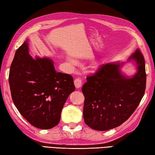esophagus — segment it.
Segmentation results:
<instances>
[{"instance_id":"1","label":"esophagus","mask_w":155,"mask_h":155,"mask_svg":"<svg viewBox=\"0 0 155 155\" xmlns=\"http://www.w3.org/2000/svg\"><path fill=\"white\" fill-rule=\"evenodd\" d=\"M74 84L76 88H81V86L82 85V80H81L80 78H76V79L74 80Z\"/></svg>"}]
</instances>
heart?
<instances>
[{"mask_svg":"<svg viewBox=\"0 0 155 155\" xmlns=\"http://www.w3.org/2000/svg\"><path fill=\"white\" fill-rule=\"evenodd\" d=\"M67 61H68V62H69V64L71 65V66H73V65L75 64V61L73 59L69 58L67 60Z\"/></svg>","mask_w":155,"mask_h":155,"instance_id":"obj_1","label":"heart"}]
</instances>
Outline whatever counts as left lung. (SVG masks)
Segmentation results:
<instances>
[{"label":"left lung","mask_w":155,"mask_h":155,"mask_svg":"<svg viewBox=\"0 0 155 155\" xmlns=\"http://www.w3.org/2000/svg\"><path fill=\"white\" fill-rule=\"evenodd\" d=\"M127 63H132L137 69L133 76H127L121 71ZM82 88L85 98V123L97 131L116 128L131 116L144 94V58L137 50L125 62L103 64L95 74L88 76Z\"/></svg>","instance_id":"obj_1"}]
</instances>
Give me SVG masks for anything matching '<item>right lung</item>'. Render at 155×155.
Wrapping results in <instances>:
<instances>
[{
	"label": "right lung",
	"mask_w": 155,
	"mask_h": 155,
	"mask_svg": "<svg viewBox=\"0 0 155 155\" xmlns=\"http://www.w3.org/2000/svg\"><path fill=\"white\" fill-rule=\"evenodd\" d=\"M26 39L15 51L9 82L13 101L19 112L32 126L53 128L59 123L64 105L75 87L71 75L57 72L48 57L29 53Z\"/></svg>",
	"instance_id": "obj_1"
}]
</instances>
